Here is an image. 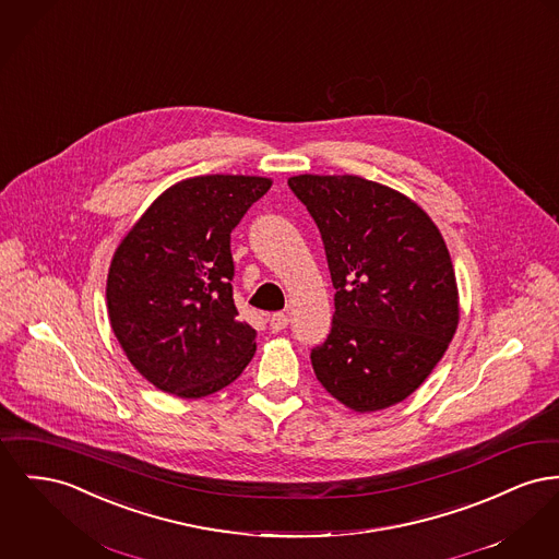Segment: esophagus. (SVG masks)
Returning <instances> with one entry per match:
<instances>
[{
	"mask_svg": "<svg viewBox=\"0 0 559 559\" xmlns=\"http://www.w3.org/2000/svg\"><path fill=\"white\" fill-rule=\"evenodd\" d=\"M289 325V319H287V314H283V312H274L272 317H270V329L274 331V333H278V331H283V329Z\"/></svg>",
	"mask_w": 559,
	"mask_h": 559,
	"instance_id": "esophagus-1",
	"label": "esophagus"
}]
</instances>
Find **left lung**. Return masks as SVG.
<instances>
[{"label": "left lung", "instance_id": "obj_1", "mask_svg": "<svg viewBox=\"0 0 559 559\" xmlns=\"http://www.w3.org/2000/svg\"><path fill=\"white\" fill-rule=\"evenodd\" d=\"M317 222L335 312L310 355L317 380L353 412L369 414L414 393L445 355L460 321L450 251L412 198L359 175H296Z\"/></svg>", "mask_w": 559, "mask_h": 559}]
</instances>
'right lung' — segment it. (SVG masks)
<instances>
[{
  "mask_svg": "<svg viewBox=\"0 0 559 559\" xmlns=\"http://www.w3.org/2000/svg\"><path fill=\"white\" fill-rule=\"evenodd\" d=\"M270 186L255 175L177 181L120 240L107 272L109 325L163 393H217L253 359L255 329L231 297L230 234Z\"/></svg>",
  "mask_w": 559,
  "mask_h": 559,
  "instance_id": "obj_1",
  "label": "right lung"
}]
</instances>
